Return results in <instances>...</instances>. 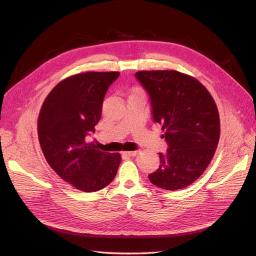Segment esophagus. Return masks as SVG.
<instances>
[{
  "mask_svg": "<svg viewBox=\"0 0 256 256\" xmlns=\"http://www.w3.org/2000/svg\"><path fill=\"white\" fill-rule=\"evenodd\" d=\"M136 154H138V150H132V152H122V156H124V157H132V156H136Z\"/></svg>",
  "mask_w": 256,
  "mask_h": 256,
  "instance_id": "esophagus-1",
  "label": "esophagus"
}]
</instances>
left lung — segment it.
<instances>
[{
    "mask_svg": "<svg viewBox=\"0 0 256 256\" xmlns=\"http://www.w3.org/2000/svg\"><path fill=\"white\" fill-rule=\"evenodd\" d=\"M134 76L148 94L152 120L168 144L150 180L166 190L188 187L210 164L219 142L214 100L202 83L175 70L138 72Z\"/></svg>",
    "mask_w": 256,
    "mask_h": 256,
    "instance_id": "1",
    "label": "left lung"
}]
</instances>
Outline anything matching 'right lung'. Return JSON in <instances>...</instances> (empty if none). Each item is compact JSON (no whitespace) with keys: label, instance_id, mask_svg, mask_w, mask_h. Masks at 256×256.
<instances>
[{"label":"right lung","instance_id":"right-lung-1","mask_svg":"<svg viewBox=\"0 0 256 256\" xmlns=\"http://www.w3.org/2000/svg\"><path fill=\"white\" fill-rule=\"evenodd\" d=\"M120 72H85L60 82L46 98L38 118L44 158L76 189L95 192L106 187L120 164V154L100 152L86 142L102 118L104 98Z\"/></svg>","mask_w":256,"mask_h":256}]
</instances>
